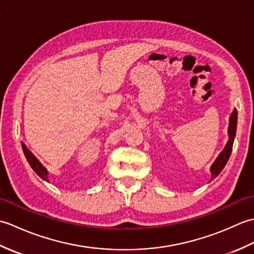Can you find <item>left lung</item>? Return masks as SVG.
Listing matches in <instances>:
<instances>
[{"label":"left lung","mask_w":254,"mask_h":254,"mask_svg":"<svg viewBox=\"0 0 254 254\" xmlns=\"http://www.w3.org/2000/svg\"><path fill=\"white\" fill-rule=\"evenodd\" d=\"M237 118H238V113H237V109H234L233 113L229 118V127H228V135L229 139L227 144H226L225 148L222 150V153L218 155L216 160L214 161V164L210 167V174H212V178H210V181L214 180L216 178L220 171L224 169V167L227 164V161L230 157L231 150H233V144L235 141L236 136V130H237Z\"/></svg>","instance_id":"1"}]
</instances>
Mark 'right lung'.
<instances>
[{"label": "right lung", "instance_id": "right-lung-1", "mask_svg": "<svg viewBox=\"0 0 254 254\" xmlns=\"http://www.w3.org/2000/svg\"><path fill=\"white\" fill-rule=\"evenodd\" d=\"M21 147H23V152L25 154V157L27 158V160H28V163L32 168V170H34L42 180L49 182V178H48V170L40 164V161L36 158V156L32 154L28 148H27V146L23 142H21Z\"/></svg>", "mask_w": 254, "mask_h": 254}]
</instances>
